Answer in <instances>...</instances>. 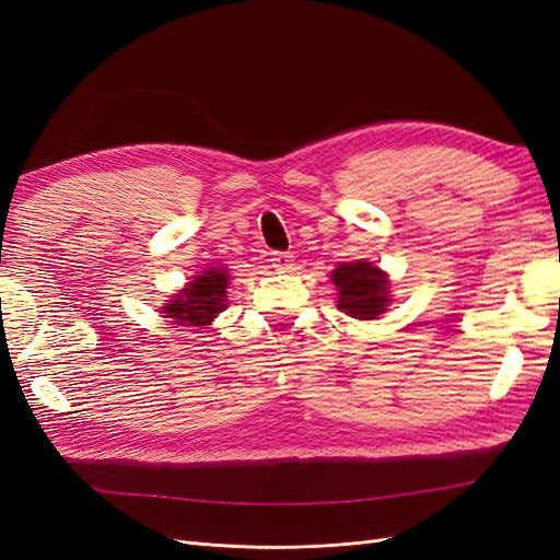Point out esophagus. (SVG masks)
Listing matches in <instances>:
<instances>
[{
    "instance_id": "34e87169",
    "label": "esophagus",
    "mask_w": 560,
    "mask_h": 560,
    "mask_svg": "<svg viewBox=\"0 0 560 560\" xmlns=\"http://www.w3.org/2000/svg\"><path fill=\"white\" fill-rule=\"evenodd\" d=\"M270 266L276 270H290L294 266V257L290 252H273L270 254Z\"/></svg>"
}]
</instances>
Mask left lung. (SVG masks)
Wrapping results in <instances>:
<instances>
[{
    "label": "left lung",
    "mask_w": 560,
    "mask_h": 560,
    "mask_svg": "<svg viewBox=\"0 0 560 560\" xmlns=\"http://www.w3.org/2000/svg\"><path fill=\"white\" fill-rule=\"evenodd\" d=\"M331 280L338 290L336 306L350 317L376 319L385 313L389 301V280L381 268L364 259L350 261L336 266Z\"/></svg>",
    "instance_id": "obj_1"
}]
</instances>
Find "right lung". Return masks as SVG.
I'll return each mask as SVG.
<instances>
[{"instance_id":"obj_1","label":"right lung","mask_w":560,"mask_h":560,"mask_svg":"<svg viewBox=\"0 0 560 560\" xmlns=\"http://www.w3.org/2000/svg\"><path fill=\"white\" fill-rule=\"evenodd\" d=\"M229 273L224 268H208L186 282L184 290L165 303V317L175 319L179 327H206L226 308Z\"/></svg>"}]
</instances>
